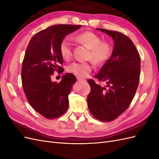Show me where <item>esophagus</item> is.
Masks as SVG:
<instances>
[{"label":"esophagus","instance_id":"esophagus-1","mask_svg":"<svg viewBox=\"0 0 159 159\" xmlns=\"http://www.w3.org/2000/svg\"><path fill=\"white\" fill-rule=\"evenodd\" d=\"M76 78H77V80H78V81H85V80H84V79H83V78H80V77H78V76H77Z\"/></svg>","mask_w":159,"mask_h":159}]
</instances>
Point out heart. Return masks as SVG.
I'll use <instances>...</instances> for the list:
<instances>
[{
	"label": "heart",
	"mask_w": 159,
	"mask_h": 159,
	"mask_svg": "<svg viewBox=\"0 0 159 159\" xmlns=\"http://www.w3.org/2000/svg\"><path fill=\"white\" fill-rule=\"evenodd\" d=\"M74 40L89 50L88 59L92 60L96 65H102L107 61L112 55L113 46L107 40H102V38L95 33L85 31L78 34ZM59 50L62 58L67 60L70 58L72 53V44L68 38H65L60 44ZM91 62H73L67 70L80 78L87 76L92 70Z\"/></svg>",
	"instance_id": "heart-1"
}]
</instances>
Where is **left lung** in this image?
I'll list each match as a JSON object with an SVG mask.
<instances>
[{"instance_id": "1", "label": "left lung", "mask_w": 159, "mask_h": 159, "mask_svg": "<svg viewBox=\"0 0 159 159\" xmlns=\"http://www.w3.org/2000/svg\"><path fill=\"white\" fill-rule=\"evenodd\" d=\"M97 30L113 38L114 48L109 60L95 76L105 85L88 80L91 92L88 96V105L95 119L111 121L129 107L136 93L141 57L132 40L123 34L103 28Z\"/></svg>"}]
</instances>
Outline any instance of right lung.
I'll return each mask as SVG.
<instances>
[{"label": "right lung", "mask_w": 159, "mask_h": 159, "mask_svg": "<svg viewBox=\"0 0 159 159\" xmlns=\"http://www.w3.org/2000/svg\"><path fill=\"white\" fill-rule=\"evenodd\" d=\"M81 25H58L36 33L29 42L22 61V87L31 107L47 119H55L68 108V95L76 81L75 76L67 73L60 83L53 82L55 71L61 73L63 58L59 46L69 34Z\"/></svg>", "instance_id": "1"}]
</instances>
